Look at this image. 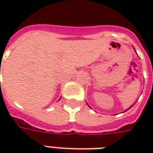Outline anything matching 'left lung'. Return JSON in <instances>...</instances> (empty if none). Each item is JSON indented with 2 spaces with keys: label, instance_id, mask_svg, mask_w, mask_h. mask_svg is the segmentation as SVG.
Masks as SVG:
<instances>
[{
  "label": "left lung",
  "instance_id": "1",
  "mask_svg": "<svg viewBox=\"0 0 153 153\" xmlns=\"http://www.w3.org/2000/svg\"><path fill=\"white\" fill-rule=\"evenodd\" d=\"M131 107H132V106H131ZM131 107H130V108H131ZM127 110H128V109H127Z\"/></svg>",
  "mask_w": 153,
  "mask_h": 153
}]
</instances>
